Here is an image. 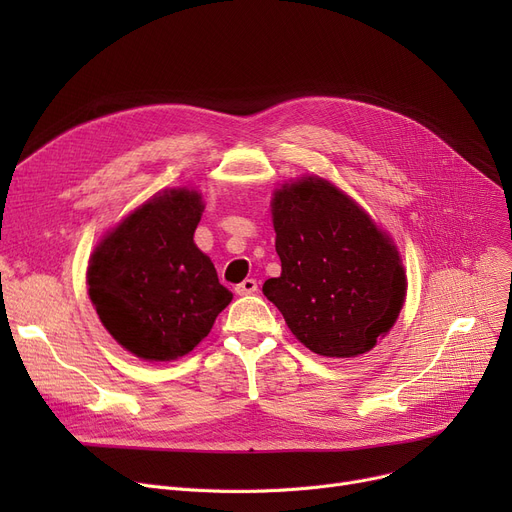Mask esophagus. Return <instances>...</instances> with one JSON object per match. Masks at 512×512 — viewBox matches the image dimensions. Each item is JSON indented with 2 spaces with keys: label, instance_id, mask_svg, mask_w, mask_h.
<instances>
[{
  "label": "esophagus",
  "instance_id": "1",
  "mask_svg": "<svg viewBox=\"0 0 512 512\" xmlns=\"http://www.w3.org/2000/svg\"><path fill=\"white\" fill-rule=\"evenodd\" d=\"M234 290H236V294H240V297H245V294H253V292H257V280L247 278L245 282H240Z\"/></svg>",
  "mask_w": 512,
  "mask_h": 512
}]
</instances>
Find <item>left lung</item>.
<instances>
[{"instance_id":"8db88e82","label":"left lung","mask_w":512,"mask_h":512,"mask_svg":"<svg viewBox=\"0 0 512 512\" xmlns=\"http://www.w3.org/2000/svg\"><path fill=\"white\" fill-rule=\"evenodd\" d=\"M280 278L263 294L290 332L321 357H357L375 346L405 301V270L392 240L328 180L305 178L274 193Z\"/></svg>"}]
</instances>
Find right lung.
Listing matches in <instances>:
<instances>
[{
    "label": "right lung",
    "mask_w": 512,
    "mask_h": 512,
    "mask_svg": "<svg viewBox=\"0 0 512 512\" xmlns=\"http://www.w3.org/2000/svg\"><path fill=\"white\" fill-rule=\"evenodd\" d=\"M201 195L172 188L141 205L91 255L89 297L105 330L149 361L178 359L232 301L195 245Z\"/></svg>",
    "instance_id": "1"
}]
</instances>
